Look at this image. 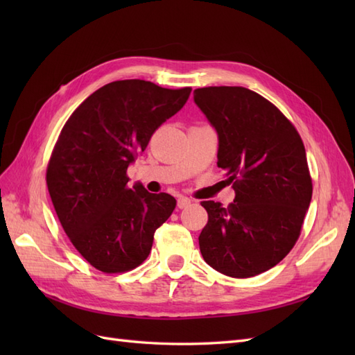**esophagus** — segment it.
Segmentation results:
<instances>
[{"instance_id":"esophagus-1","label":"esophagus","mask_w":355,"mask_h":355,"mask_svg":"<svg viewBox=\"0 0 355 355\" xmlns=\"http://www.w3.org/2000/svg\"><path fill=\"white\" fill-rule=\"evenodd\" d=\"M188 206H191V200L188 197H179L178 198V207L179 209H187Z\"/></svg>"}]
</instances>
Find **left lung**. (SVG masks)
Masks as SVG:
<instances>
[{
  "mask_svg": "<svg viewBox=\"0 0 355 355\" xmlns=\"http://www.w3.org/2000/svg\"><path fill=\"white\" fill-rule=\"evenodd\" d=\"M194 101L216 128L218 167L235 191L227 209L201 201V254L225 275L254 277L283 261L302 230L313 197L304 142L274 103L245 87L197 89Z\"/></svg>",
  "mask_w": 355,
  "mask_h": 355,
  "instance_id": "obj_1",
  "label": "left lung"
}]
</instances>
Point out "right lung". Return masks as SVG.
Masks as SVG:
<instances>
[{
    "label": "right lung",
    "instance_id": "obj_1",
    "mask_svg": "<svg viewBox=\"0 0 355 355\" xmlns=\"http://www.w3.org/2000/svg\"><path fill=\"white\" fill-rule=\"evenodd\" d=\"M191 87L164 89L145 80L103 85L72 112L53 148L47 188L63 231L96 270H135L176 200L127 187V167L149 139L182 110Z\"/></svg>",
    "mask_w": 355,
    "mask_h": 355
}]
</instances>
